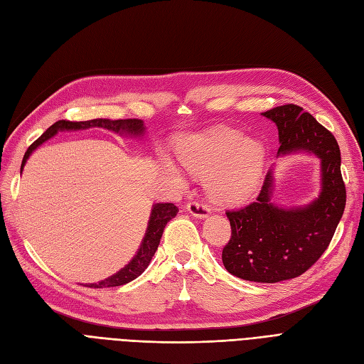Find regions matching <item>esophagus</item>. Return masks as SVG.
<instances>
[{
  "label": "esophagus",
  "mask_w": 364,
  "mask_h": 364,
  "mask_svg": "<svg viewBox=\"0 0 364 364\" xmlns=\"http://www.w3.org/2000/svg\"><path fill=\"white\" fill-rule=\"evenodd\" d=\"M186 210L195 218H207L210 215V207L201 201H192L186 205Z\"/></svg>",
  "instance_id": "obj_1"
}]
</instances>
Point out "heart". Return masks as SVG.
Wrapping results in <instances>:
<instances>
[{"label": "heart", "instance_id": "b5f03b06", "mask_svg": "<svg viewBox=\"0 0 364 364\" xmlns=\"http://www.w3.org/2000/svg\"><path fill=\"white\" fill-rule=\"evenodd\" d=\"M175 152L186 171L210 175V192L222 203L248 199L262 178L264 148L230 128L192 136L178 144ZM163 166L169 177L183 184L181 172L169 160L163 159Z\"/></svg>", "mask_w": 364, "mask_h": 364}]
</instances>
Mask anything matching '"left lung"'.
<instances>
[{
    "label": "left lung",
    "instance_id": "8db88e82",
    "mask_svg": "<svg viewBox=\"0 0 364 364\" xmlns=\"http://www.w3.org/2000/svg\"><path fill=\"white\" fill-rule=\"evenodd\" d=\"M278 128V156L310 152L321 160V195L306 207L281 208L271 203L272 171L260 195L239 210H228L231 239L222 250L227 271L255 283L296 278L321 259L345 212L346 189L336 137L296 104L262 113Z\"/></svg>",
    "mask_w": 364,
    "mask_h": 364
}]
</instances>
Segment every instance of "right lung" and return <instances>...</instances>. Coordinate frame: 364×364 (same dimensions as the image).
Segmentation results:
<instances>
[{"mask_svg": "<svg viewBox=\"0 0 364 364\" xmlns=\"http://www.w3.org/2000/svg\"><path fill=\"white\" fill-rule=\"evenodd\" d=\"M92 127L107 128V130L114 132V133L132 134V136H136V137L144 136V133H145V127H144L142 119H118V121L90 119V121H80V122H73V121H66V119L57 121L36 140V142L30 145V148L27 149L26 156H24V160H22L21 172H22V169H24L26 161L30 157L31 152L36 149L38 146H41L43 142H46V140L51 139L53 136H55L57 132L86 130V128H92ZM177 213H178V207L172 204V203H159V204L152 205L144 242H142V245H140L137 254L133 257V260L128 263L125 267H122L119 272H116L114 275L100 281V283L89 284L87 287H93V289L116 287V286H122V284L130 283V281L137 278L140 274L145 271V269L149 264V262H151V259L154 257V254L159 248L163 230H165L166 224L172 218L177 216Z\"/></svg>", "mask_w": 364, "mask_h": 364, "instance_id": "obj_1", "label": "right lung"}]
</instances>
